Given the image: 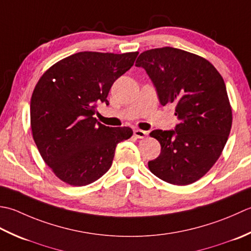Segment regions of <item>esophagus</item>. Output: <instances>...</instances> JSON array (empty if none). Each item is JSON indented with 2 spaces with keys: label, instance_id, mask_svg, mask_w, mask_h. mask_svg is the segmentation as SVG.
Here are the masks:
<instances>
[{
  "label": "esophagus",
  "instance_id": "1",
  "mask_svg": "<svg viewBox=\"0 0 251 251\" xmlns=\"http://www.w3.org/2000/svg\"><path fill=\"white\" fill-rule=\"evenodd\" d=\"M134 135L137 137V139H145V137L148 135V133L146 131L136 129L134 130Z\"/></svg>",
  "mask_w": 251,
  "mask_h": 251
}]
</instances>
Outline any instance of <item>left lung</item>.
<instances>
[{
    "label": "left lung",
    "mask_w": 251,
    "mask_h": 251,
    "mask_svg": "<svg viewBox=\"0 0 251 251\" xmlns=\"http://www.w3.org/2000/svg\"><path fill=\"white\" fill-rule=\"evenodd\" d=\"M154 83L160 104H176V130H154L161 151L151 172L173 185H188L210 170L228 139L232 107L226 83L201 56L170 47L143 52L135 63Z\"/></svg>",
    "instance_id": "1"
}]
</instances>
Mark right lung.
<instances>
[{"mask_svg": "<svg viewBox=\"0 0 251 251\" xmlns=\"http://www.w3.org/2000/svg\"><path fill=\"white\" fill-rule=\"evenodd\" d=\"M139 52H80L61 59L39 79L30 103L32 136L41 157L59 180L84 186L111 167L129 126L109 127L96 120V104L106 103L115 81Z\"/></svg>", "mask_w": 251, "mask_h": 251, "instance_id": "right-lung-1", "label": "right lung"}]
</instances>
